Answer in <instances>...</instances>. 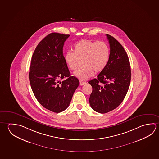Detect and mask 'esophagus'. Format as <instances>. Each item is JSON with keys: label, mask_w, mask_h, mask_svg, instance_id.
Listing matches in <instances>:
<instances>
[{"label": "esophagus", "mask_w": 159, "mask_h": 159, "mask_svg": "<svg viewBox=\"0 0 159 159\" xmlns=\"http://www.w3.org/2000/svg\"><path fill=\"white\" fill-rule=\"evenodd\" d=\"M86 84V82L85 81H80V85L83 86L84 85H85Z\"/></svg>", "instance_id": "esophagus-1"}]
</instances>
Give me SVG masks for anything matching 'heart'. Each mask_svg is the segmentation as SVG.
Returning a JSON list of instances; mask_svg holds the SVG:
<instances>
[{
	"instance_id": "b5f03b06",
	"label": "heart",
	"mask_w": 159,
	"mask_h": 159,
	"mask_svg": "<svg viewBox=\"0 0 159 159\" xmlns=\"http://www.w3.org/2000/svg\"><path fill=\"white\" fill-rule=\"evenodd\" d=\"M110 50L103 41H93L81 39L74 46V52L69 51L65 53V61L71 70L78 68L80 61L83 67L76 70L74 75L81 80H86L105 69L108 63Z\"/></svg>"
}]
</instances>
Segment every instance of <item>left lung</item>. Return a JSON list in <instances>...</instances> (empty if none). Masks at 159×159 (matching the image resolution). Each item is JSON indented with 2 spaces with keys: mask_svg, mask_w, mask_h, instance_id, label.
Returning <instances> with one entry per match:
<instances>
[{
  "mask_svg": "<svg viewBox=\"0 0 159 159\" xmlns=\"http://www.w3.org/2000/svg\"><path fill=\"white\" fill-rule=\"evenodd\" d=\"M110 46V57L105 69L97 78L89 81L93 90L89 98L92 109L106 113L116 108L128 92L131 71L128 55L120 42L106 34ZM101 83H103L102 86Z\"/></svg>",
  "mask_w": 159,
  "mask_h": 159,
  "instance_id": "obj_1",
  "label": "left lung"
}]
</instances>
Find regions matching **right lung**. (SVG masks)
Listing matches in <instances>:
<instances>
[{
  "label": "right lung",
  "mask_w": 159,
  "mask_h": 159,
  "mask_svg": "<svg viewBox=\"0 0 159 159\" xmlns=\"http://www.w3.org/2000/svg\"><path fill=\"white\" fill-rule=\"evenodd\" d=\"M69 36L48 34L37 46L31 60L29 79L34 95L43 107L55 113L67 108L79 85L78 79L71 76L63 54L65 41Z\"/></svg>",
  "instance_id": "obj_1"
}]
</instances>
